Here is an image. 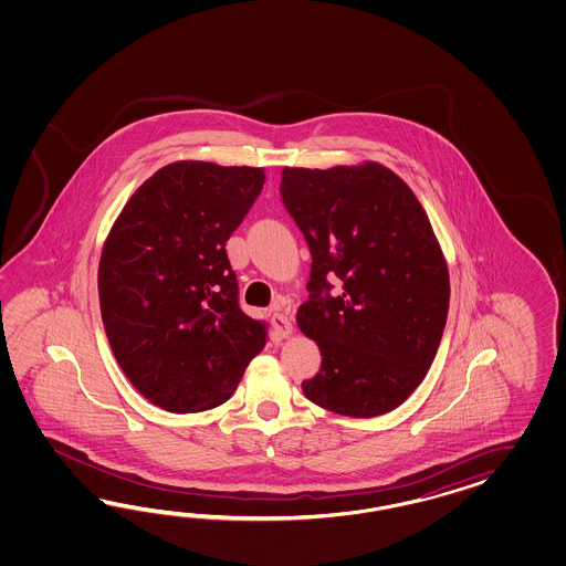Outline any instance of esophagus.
Here are the masks:
<instances>
[{"mask_svg":"<svg viewBox=\"0 0 566 566\" xmlns=\"http://www.w3.org/2000/svg\"><path fill=\"white\" fill-rule=\"evenodd\" d=\"M272 326H274L275 334L280 338H291L294 334L291 317H289V303L286 301H277L274 307V315H272Z\"/></svg>","mask_w":566,"mask_h":566,"instance_id":"obj_1","label":"esophagus"}]
</instances>
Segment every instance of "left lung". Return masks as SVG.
<instances>
[{
	"mask_svg": "<svg viewBox=\"0 0 566 566\" xmlns=\"http://www.w3.org/2000/svg\"><path fill=\"white\" fill-rule=\"evenodd\" d=\"M280 195L313 258L296 324L319 346L322 367L303 392L344 417L395 411L428 376L450 305L448 263L426 209L377 161L284 168ZM334 274L342 291L332 297Z\"/></svg>",
	"mask_w": 566,
	"mask_h": 566,
	"instance_id": "left-lung-1",
	"label": "left lung"
}]
</instances>
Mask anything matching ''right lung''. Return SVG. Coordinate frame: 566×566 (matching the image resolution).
Returning a JSON list of instances; mask_svg holds the SVG:
<instances>
[{
	"label": "right lung",
	"instance_id": "add662e5",
	"mask_svg": "<svg viewBox=\"0 0 566 566\" xmlns=\"http://www.w3.org/2000/svg\"><path fill=\"white\" fill-rule=\"evenodd\" d=\"M265 185L263 168L180 159L122 207L103 242L99 307L124 376L151 405H223L268 343L239 307L226 242Z\"/></svg>",
	"mask_w": 566,
	"mask_h": 566
}]
</instances>
